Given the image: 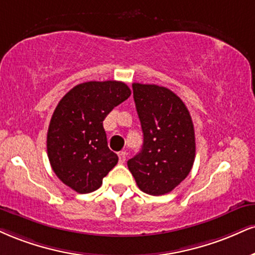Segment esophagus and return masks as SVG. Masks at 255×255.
<instances>
[{
  "mask_svg": "<svg viewBox=\"0 0 255 255\" xmlns=\"http://www.w3.org/2000/svg\"><path fill=\"white\" fill-rule=\"evenodd\" d=\"M126 158H127V153H126V152H120L119 153L120 164H124V162L126 161Z\"/></svg>",
  "mask_w": 255,
  "mask_h": 255,
  "instance_id": "esophagus-1",
  "label": "esophagus"
}]
</instances>
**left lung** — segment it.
I'll return each mask as SVG.
<instances>
[{
    "label": "left lung",
    "instance_id": "left-lung-1",
    "mask_svg": "<svg viewBox=\"0 0 255 255\" xmlns=\"http://www.w3.org/2000/svg\"><path fill=\"white\" fill-rule=\"evenodd\" d=\"M133 96L143 133L140 153L128 168L141 191L171 192L191 171L196 155L195 129L184 102L170 89L133 83Z\"/></svg>",
    "mask_w": 255,
    "mask_h": 255
}]
</instances>
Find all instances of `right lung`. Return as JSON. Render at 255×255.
<instances>
[{
	"instance_id": "1",
	"label": "right lung",
	"mask_w": 255,
	"mask_h": 255,
	"mask_svg": "<svg viewBox=\"0 0 255 255\" xmlns=\"http://www.w3.org/2000/svg\"><path fill=\"white\" fill-rule=\"evenodd\" d=\"M124 82H87L76 85L58 103L47 131L52 170L78 194L102 185L119 157L107 142L106 116L130 96Z\"/></svg>"
}]
</instances>
